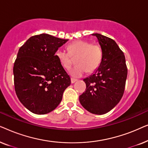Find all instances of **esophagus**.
<instances>
[{"instance_id":"obj_1","label":"esophagus","mask_w":148,"mask_h":148,"mask_svg":"<svg viewBox=\"0 0 148 148\" xmlns=\"http://www.w3.org/2000/svg\"><path fill=\"white\" fill-rule=\"evenodd\" d=\"M77 81L76 79H74V78H71V82L72 84H74L75 82Z\"/></svg>"}]
</instances>
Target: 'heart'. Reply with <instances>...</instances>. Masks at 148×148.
Here are the masks:
<instances>
[{"label": "heart", "instance_id": "1", "mask_svg": "<svg viewBox=\"0 0 148 148\" xmlns=\"http://www.w3.org/2000/svg\"><path fill=\"white\" fill-rule=\"evenodd\" d=\"M69 52L58 48L56 56L64 69H68L71 65L72 57H76V66L70 70L74 77L82 76L85 73H93L100 65L103 52L100 45L92 44L86 40H77L68 46Z\"/></svg>", "mask_w": 148, "mask_h": 148}]
</instances>
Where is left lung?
I'll use <instances>...</instances> for the list:
<instances>
[{
  "instance_id": "8db88e82",
  "label": "left lung",
  "mask_w": 148,
  "mask_h": 148,
  "mask_svg": "<svg viewBox=\"0 0 148 148\" xmlns=\"http://www.w3.org/2000/svg\"><path fill=\"white\" fill-rule=\"evenodd\" d=\"M96 36L102 49L100 65L84 79L86 91L79 96L82 106L95 114H104L120 102L124 94L127 67L123 52L114 40L100 34Z\"/></svg>"
}]
</instances>
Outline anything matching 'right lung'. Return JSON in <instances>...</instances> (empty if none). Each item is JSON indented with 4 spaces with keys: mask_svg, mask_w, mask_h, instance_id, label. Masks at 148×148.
Segmentation results:
<instances>
[{
    "mask_svg": "<svg viewBox=\"0 0 148 148\" xmlns=\"http://www.w3.org/2000/svg\"><path fill=\"white\" fill-rule=\"evenodd\" d=\"M68 40L47 34L32 36L19 48L13 66L17 98L37 114L54 110L61 102L71 79L55 55Z\"/></svg>",
    "mask_w": 148,
    "mask_h": 148,
    "instance_id": "1",
    "label": "right lung"
}]
</instances>
